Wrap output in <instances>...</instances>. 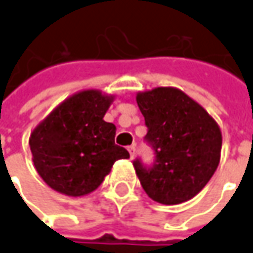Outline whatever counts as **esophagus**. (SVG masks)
Returning a JSON list of instances; mask_svg holds the SVG:
<instances>
[{
	"label": "esophagus",
	"mask_w": 253,
	"mask_h": 253,
	"mask_svg": "<svg viewBox=\"0 0 253 253\" xmlns=\"http://www.w3.org/2000/svg\"><path fill=\"white\" fill-rule=\"evenodd\" d=\"M128 152H129L130 159H133V157H135V153H136V147H135V145H130V146H128Z\"/></svg>",
	"instance_id": "34e87169"
}]
</instances>
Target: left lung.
Returning a JSON list of instances; mask_svg holds the SVG:
<instances>
[{
  "label": "left lung",
  "instance_id": "8db88e82",
  "mask_svg": "<svg viewBox=\"0 0 253 253\" xmlns=\"http://www.w3.org/2000/svg\"><path fill=\"white\" fill-rule=\"evenodd\" d=\"M145 117V142L154 160H133L139 181L153 201L178 205L199 194L217 169L221 132L216 121L184 91L157 87L139 93Z\"/></svg>",
  "mask_w": 253,
  "mask_h": 253
}]
</instances>
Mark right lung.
<instances>
[{
  "label": "right lung",
  "mask_w": 253,
  "mask_h": 253,
  "mask_svg": "<svg viewBox=\"0 0 253 253\" xmlns=\"http://www.w3.org/2000/svg\"><path fill=\"white\" fill-rule=\"evenodd\" d=\"M113 99L84 90L59 104L36 128L29 145L39 175L69 196L90 194L126 149L115 145V125L103 117Z\"/></svg>",
  "instance_id": "obj_1"
}]
</instances>
